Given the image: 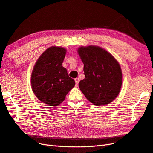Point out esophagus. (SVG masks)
I'll return each instance as SVG.
<instances>
[{
  "label": "esophagus",
  "instance_id": "esophagus-1",
  "mask_svg": "<svg viewBox=\"0 0 153 153\" xmlns=\"http://www.w3.org/2000/svg\"><path fill=\"white\" fill-rule=\"evenodd\" d=\"M75 82H76V85L77 86L78 84H79V78H76V79H75Z\"/></svg>",
  "mask_w": 153,
  "mask_h": 153
}]
</instances>
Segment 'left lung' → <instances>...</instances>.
<instances>
[{
	"mask_svg": "<svg viewBox=\"0 0 153 153\" xmlns=\"http://www.w3.org/2000/svg\"><path fill=\"white\" fill-rule=\"evenodd\" d=\"M77 52L84 64L85 77L79 83L82 94L96 106L111 102L122 86L119 63L110 53L98 46L81 47Z\"/></svg>",
	"mask_w": 153,
	"mask_h": 153,
	"instance_id": "obj_1",
	"label": "left lung"
}]
</instances>
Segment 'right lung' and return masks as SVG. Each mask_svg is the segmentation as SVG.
I'll list each match as a JSON object with an SVG mask.
<instances>
[{
    "instance_id": "obj_1",
    "label": "right lung",
    "mask_w": 153,
    "mask_h": 153,
    "mask_svg": "<svg viewBox=\"0 0 153 153\" xmlns=\"http://www.w3.org/2000/svg\"><path fill=\"white\" fill-rule=\"evenodd\" d=\"M67 50L52 46L47 49L34 65L31 74V87L36 97L49 106H57L75 86L62 66Z\"/></svg>"
}]
</instances>
